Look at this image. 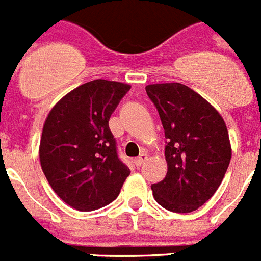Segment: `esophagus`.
I'll list each match as a JSON object with an SVG mask.
<instances>
[{"label":"esophagus","instance_id":"obj_1","mask_svg":"<svg viewBox=\"0 0 261 261\" xmlns=\"http://www.w3.org/2000/svg\"><path fill=\"white\" fill-rule=\"evenodd\" d=\"M147 159H148L147 153H142L139 157H136V159L134 160V163H135V166H138V168H139V166H142L143 164H144L145 161H147Z\"/></svg>","mask_w":261,"mask_h":261}]
</instances>
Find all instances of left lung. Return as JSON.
<instances>
[{"instance_id": "obj_1", "label": "left lung", "mask_w": 261, "mask_h": 261, "mask_svg": "<svg viewBox=\"0 0 261 261\" xmlns=\"http://www.w3.org/2000/svg\"><path fill=\"white\" fill-rule=\"evenodd\" d=\"M165 130L168 173L152 185L154 200L165 210L189 213L210 200L231 159L222 117L199 93L180 83L145 87Z\"/></svg>"}]
</instances>
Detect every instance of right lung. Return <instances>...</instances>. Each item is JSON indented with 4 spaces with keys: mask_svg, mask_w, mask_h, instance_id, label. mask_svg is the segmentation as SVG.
<instances>
[{
    "mask_svg": "<svg viewBox=\"0 0 261 261\" xmlns=\"http://www.w3.org/2000/svg\"><path fill=\"white\" fill-rule=\"evenodd\" d=\"M131 87L96 79L72 90L49 112L40 164L51 189L78 211H95L118 196L130 169L118 157L112 113Z\"/></svg>",
    "mask_w": 261,
    "mask_h": 261,
    "instance_id": "obj_1",
    "label": "right lung"
}]
</instances>
